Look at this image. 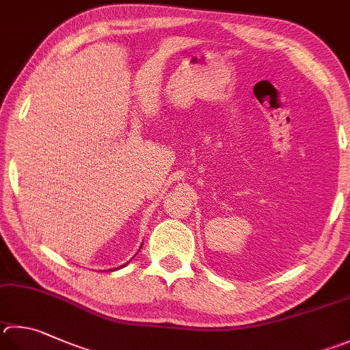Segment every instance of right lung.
I'll return each instance as SVG.
<instances>
[{
	"label": "right lung",
	"mask_w": 350,
	"mask_h": 350,
	"mask_svg": "<svg viewBox=\"0 0 350 350\" xmlns=\"http://www.w3.org/2000/svg\"><path fill=\"white\" fill-rule=\"evenodd\" d=\"M141 247H142V246H141ZM122 266H125V265H122ZM122 266H119V268H122ZM119 268H118V269H119Z\"/></svg>",
	"instance_id": "add662e5"
}]
</instances>
